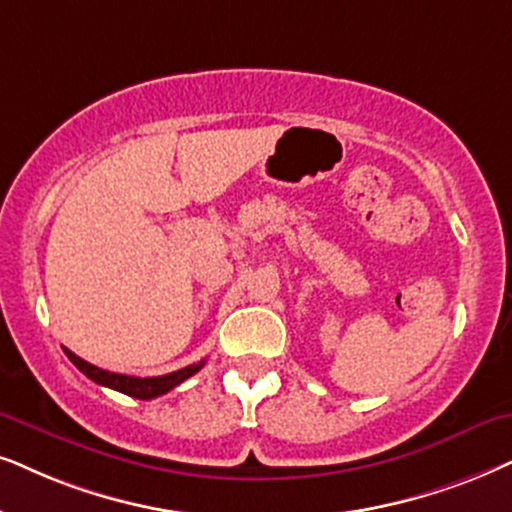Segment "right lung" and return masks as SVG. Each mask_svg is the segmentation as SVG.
Returning a JSON list of instances; mask_svg holds the SVG:
<instances>
[{
    "label": "right lung",
    "instance_id": "add662e5",
    "mask_svg": "<svg viewBox=\"0 0 512 512\" xmlns=\"http://www.w3.org/2000/svg\"><path fill=\"white\" fill-rule=\"evenodd\" d=\"M68 354V359L80 368V371L87 375L89 380H94L96 385L103 387H111V390H118L127 397L134 399H153L160 397V394L174 390V387L184 383L186 378H191L193 373H198L203 368L205 361H198V364H191L186 368H179V371L167 373V375H155V378H134V375H120V373H111V371H103V368L89 364L77 357V354L70 352V349H63Z\"/></svg>",
    "mask_w": 512,
    "mask_h": 512
}]
</instances>
